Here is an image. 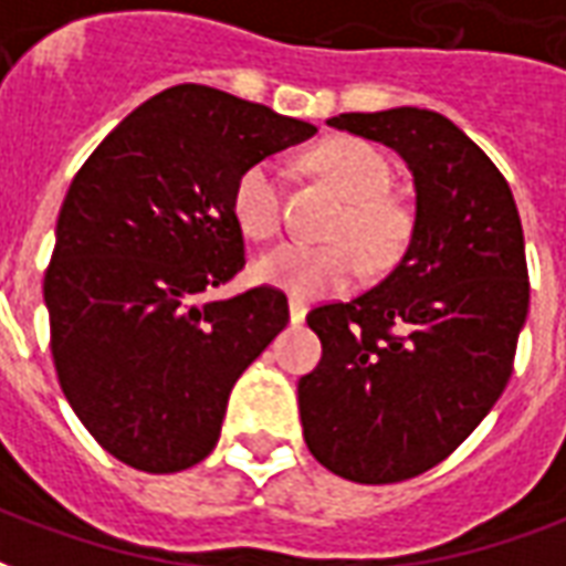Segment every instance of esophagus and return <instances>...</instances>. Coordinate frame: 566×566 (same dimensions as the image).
<instances>
[{"instance_id":"obj_1","label":"esophagus","mask_w":566,"mask_h":566,"mask_svg":"<svg viewBox=\"0 0 566 566\" xmlns=\"http://www.w3.org/2000/svg\"><path fill=\"white\" fill-rule=\"evenodd\" d=\"M306 303H300V300H291V324H303L306 321Z\"/></svg>"}]
</instances>
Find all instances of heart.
Here are the masks:
<instances>
[{"instance_id":"obj_1","label":"heart","mask_w":566,"mask_h":566,"mask_svg":"<svg viewBox=\"0 0 566 566\" xmlns=\"http://www.w3.org/2000/svg\"><path fill=\"white\" fill-rule=\"evenodd\" d=\"M308 163L348 199L333 227V235L345 242H284L260 254L254 263L260 282L282 287L296 300H315L348 287L360 272L358 250L369 266L391 263L403 251L409 235V214L391 197V163L379 148L360 139H331L312 150ZM282 197V169L275 163L260 160L248 166L233 190V214L239 227L251 239H270L279 233Z\"/></svg>"}]
</instances>
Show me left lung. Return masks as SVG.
Listing matches in <instances>:
<instances>
[{
  "label": "left lung",
  "instance_id": "obj_1",
  "mask_svg": "<svg viewBox=\"0 0 566 566\" xmlns=\"http://www.w3.org/2000/svg\"><path fill=\"white\" fill-rule=\"evenodd\" d=\"M327 124L397 150L416 185L406 254L376 287L308 312L324 355L296 385L315 461L388 485L446 461L506 388L531 300L522 218L449 117L403 105Z\"/></svg>",
  "mask_w": 566,
  "mask_h": 566
}]
</instances>
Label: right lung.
I'll return each mask as SVG.
<instances>
[{"mask_svg": "<svg viewBox=\"0 0 566 566\" xmlns=\"http://www.w3.org/2000/svg\"><path fill=\"white\" fill-rule=\"evenodd\" d=\"M318 129L233 93L178 84L93 150L44 272L56 379L108 454L178 473L218 446L235 379L287 324V296L202 294L245 266L239 175Z\"/></svg>", "mask_w": 566, "mask_h": 566, "instance_id": "right-lung-1", "label": "right lung"}]
</instances>
